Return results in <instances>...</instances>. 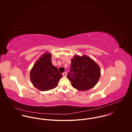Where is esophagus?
<instances>
[{"instance_id":"34e87169","label":"esophagus","mask_w":132,"mask_h":132,"mask_svg":"<svg viewBox=\"0 0 132 132\" xmlns=\"http://www.w3.org/2000/svg\"><path fill=\"white\" fill-rule=\"evenodd\" d=\"M62 75H63V76H64V77H66L67 75V73L64 72L63 73H62Z\"/></svg>"}]
</instances>
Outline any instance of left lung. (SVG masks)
Segmentation results:
<instances>
[{
	"label": "left lung",
	"instance_id": "obj_1",
	"mask_svg": "<svg viewBox=\"0 0 132 132\" xmlns=\"http://www.w3.org/2000/svg\"><path fill=\"white\" fill-rule=\"evenodd\" d=\"M101 76L99 65L87 55H75L71 60V68L67 78L72 86L80 91L89 90L96 84Z\"/></svg>",
	"mask_w": 132,
	"mask_h": 132
}]
</instances>
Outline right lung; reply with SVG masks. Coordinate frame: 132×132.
Wrapping results in <instances>:
<instances>
[{
  "instance_id": "right-lung-1",
  "label": "right lung",
  "mask_w": 132,
  "mask_h": 132,
  "mask_svg": "<svg viewBox=\"0 0 132 132\" xmlns=\"http://www.w3.org/2000/svg\"><path fill=\"white\" fill-rule=\"evenodd\" d=\"M52 55L46 52L35 63L30 72V79L33 85L42 91L56 87L62 74L51 61Z\"/></svg>"
}]
</instances>
